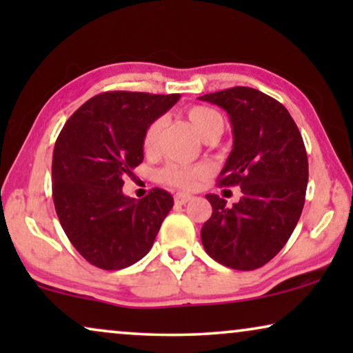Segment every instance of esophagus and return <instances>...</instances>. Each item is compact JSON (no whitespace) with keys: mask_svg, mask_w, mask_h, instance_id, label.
Returning <instances> with one entry per match:
<instances>
[{"mask_svg":"<svg viewBox=\"0 0 353 353\" xmlns=\"http://www.w3.org/2000/svg\"><path fill=\"white\" fill-rule=\"evenodd\" d=\"M191 199H192V196H190V194H183V192H180V194L175 196V204L185 205L186 202H190Z\"/></svg>","mask_w":353,"mask_h":353,"instance_id":"1","label":"esophagus"}]
</instances>
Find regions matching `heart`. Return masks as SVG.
<instances>
[{
	"mask_svg": "<svg viewBox=\"0 0 353 353\" xmlns=\"http://www.w3.org/2000/svg\"><path fill=\"white\" fill-rule=\"evenodd\" d=\"M186 119L190 120L191 127L199 137L204 139L212 133H216L220 137L223 130V117L216 112L215 109L205 108V105H192L186 110ZM162 122L154 120L148 125L143 134V149L144 152H151L156 146L159 132H161ZM207 175L205 167H186L178 165V163H170L163 167L159 172V180L165 183L168 186L178 188V190H191L196 186V183Z\"/></svg>",
	"mask_w": 353,
	"mask_h": 353,
	"instance_id": "obj_1",
	"label": "heart"
}]
</instances>
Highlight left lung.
I'll return each mask as SVG.
<instances>
[{
    "instance_id": "left-lung-1",
    "label": "left lung",
    "mask_w": 353,
    "mask_h": 353,
    "mask_svg": "<svg viewBox=\"0 0 353 353\" xmlns=\"http://www.w3.org/2000/svg\"><path fill=\"white\" fill-rule=\"evenodd\" d=\"M199 99L228 114L233 149L219 183L243 192L233 207L205 196L212 216L201 230L202 244L225 267L260 268L284 248L301 219L308 181L302 134L288 109L259 90L234 86Z\"/></svg>"
}]
</instances>
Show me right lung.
Here are the masks:
<instances>
[{
	"label": "right lung",
	"instance_id": "1",
	"mask_svg": "<svg viewBox=\"0 0 353 353\" xmlns=\"http://www.w3.org/2000/svg\"><path fill=\"white\" fill-rule=\"evenodd\" d=\"M180 94L108 91L67 120L52 152V201L62 230L81 257L122 270L151 250L173 207L154 188L143 199L122 192L123 176L143 162V134Z\"/></svg>",
	"mask_w": 353,
	"mask_h": 353
}]
</instances>
